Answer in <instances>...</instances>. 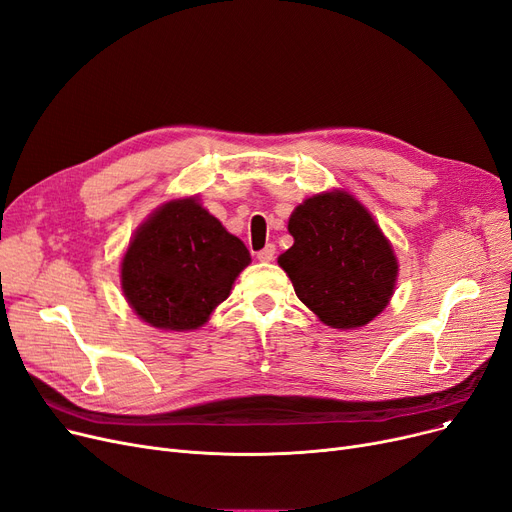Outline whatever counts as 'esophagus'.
Wrapping results in <instances>:
<instances>
[{"label":"esophagus","instance_id":"1","mask_svg":"<svg viewBox=\"0 0 512 512\" xmlns=\"http://www.w3.org/2000/svg\"><path fill=\"white\" fill-rule=\"evenodd\" d=\"M274 255H276V247H274V244H265V247L257 253V259H259V261H272Z\"/></svg>","mask_w":512,"mask_h":512}]
</instances>
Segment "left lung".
<instances>
[{"mask_svg":"<svg viewBox=\"0 0 512 512\" xmlns=\"http://www.w3.org/2000/svg\"><path fill=\"white\" fill-rule=\"evenodd\" d=\"M288 232L293 247L278 257L297 297L332 328H358L387 307L397 259L368 209L343 190L309 196Z\"/></svg>","mask_w":512,"mask_h":512,"instance_id":"obj_1","label":"left lung"}]
</instances>
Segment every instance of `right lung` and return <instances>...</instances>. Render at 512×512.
Here are the masks:
<instances>
[{
    "label": "right lung",
    "instance_id": "right-lung-1",
    "mask_svg": "<svg viewBox=\"0 0 512 512\" xmlns=\"http://www.w3.org/2000/svg\"><path fill=\"white\" fill-rule=\"evenodd\" d=\"M249 263L244 242L196 198H177L133 234L121 263V286L127 303L150 326L194 330L228 299Z\"/></svg>",
    "mask_w": 512,
    "mask_h": 512
}]
</instances>
